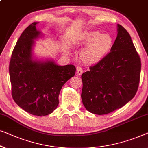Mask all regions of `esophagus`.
Masks as SVG:
<instances>
[{
  "label": "esophagus",
  "instance_id": "esophagus-1",
  "mask_svg": "<svg viewBox=\"0 0 148 148\" xmlns=\"http://www.w3.org/2000/svg\"><path fill=\"white\" fill-rule=\"evenodd\" d=\"M82 72H83V68L81 67V66H78L76 68V75L80 76V75L82 74Z\"/></svg>",
  "mask_w": 148,
  "mask_h": 148
}]
</instances>
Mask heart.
Here are the masks:
<instances>
[{"label": "heart", "instance_id": "1", "mask_svg": "<svg viewBox=\"0 0 148 148\" xmlns=\"http://www.w3.org/2000/svg\"><path fill=\"white\" fill-rule=\"evenodd\" d=\"M75 43L78 46L87 45L81 51V59L87 63H95L109 52L112 47L113 40L108 34L90 32L81 35Z\"/></svg>", "mask_w": 148, "mask_h": 148}]
</instances>
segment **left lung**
Listing matches in <instances>:
<instances>
[{
  "mask_svg": "<svg viewBox=\"0 0 148 148\" xmlns=\"http://www.w3.org/2000/svg\"><path fill=\"white\" fill-rule=\"evenodd\" d=\"M117 27V37L111 51L81 76L82 103L96 115H105L123 107L138 90L140 57L129 33L120 25Z\"/></svg>",
  "mask_w": 148,
  "mask_h": 148,
  "instance_id": "8db88e82",
  "label": "left lung"
}]
</instances>
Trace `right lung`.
Wrapping results in <instances>:
<instances>
[{"mask_svg":"<svg viewBox=\"0 0 148 148\" xmlns=\"http://www.w3.org/2000/svg\"><path fill=\"white\" fill-rule=\"evenodd\" d=\"M37 23L29 25L21 35L10 60L11 94L21 108L33 115L52 113L59 104L64 84L74 76V65L59 66L53 62H36L32 58L33 39L39 36Z\"/></svg>","mask_w":148,"mask_h":148,"instance_id":"obj_1","label":"right lung"}]
</instances>
